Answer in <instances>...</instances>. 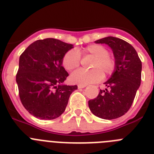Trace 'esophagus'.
Listing matches in <instances>:
<instances>
[{"instance_id":"esophagus-1","label":"esophagus","mask_w":154,"mask_h":154,"mask_svg":"<svg viewBox=\"0 0 154 154\" xmlns=\"http://www.w3.org/2000/svg\"><path fill=\"white\" fill-rule=\"evenodd\" d=\"M86 85H78V88L79 89H83L85 87H86Z\"/></svg>"}]
</instances>
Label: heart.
I'll use <instances>...</instances> for the list:
<instances>
[{"label": "heart", "mask_w": 154, "mask_h": 154, "mask_svg": "<svg viewBox=\"0 0 154 154\" xmlns=\"http://www.w3.org/2000/svg\"><path fill=\"white\" fill-rule=\"evenodd\" d=\"M82 54L94 57L91 68L92 70L79 69L71 75L70 79L73 83L88 85L99 81L104 75H111L116 68L115 60L108 55V51L100 45H90L82 50ZM80 64V55L76 50H70L65 53L62 59V65L68 71H72L79 67Z\"/></svg>", "instance_id": "obj_1"}]
</instances>
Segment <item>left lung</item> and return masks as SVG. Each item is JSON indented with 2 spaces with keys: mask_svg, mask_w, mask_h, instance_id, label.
<instances>
[{
  "mask_svg": "<svg viewBox=\"0 0 154 154\" xmlns=\"http://www.w3.org/2000/svg\"><path fill=\"white\" fill-rule=\"evenodd\" d=\"M106 44L113 52L116 68L105 82L106 88L89 101L91 112L104 119H117L131 107L140 85L142 62L135 48L123 39L109 36L95 42Z\"/></svg>",
  "mask_w": 154,
  "mask_h": 154,
  "instance_id": "obj_1",
  "label": "left lung"
}]
</instances>
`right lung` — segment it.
<instances>
[{
	"label": "right lung",
	"instance_id": "1",
	"mask_svg": "<svg viewBox=\"0 0 154 154\" xmlns=\"http://www.w3.org/2000/svg\"><path fill=\"white\" fill-rule=\"evenodd\" d=\"M73 45L55 38L37 40L19 58L16 82L19 96L29 113L40 119L60 116L77 85L63 83L69 73L62 66L65 53Z\"/></svg>",
	"mask_w": 154,
	"mask_h": 154
}]
</instances>
